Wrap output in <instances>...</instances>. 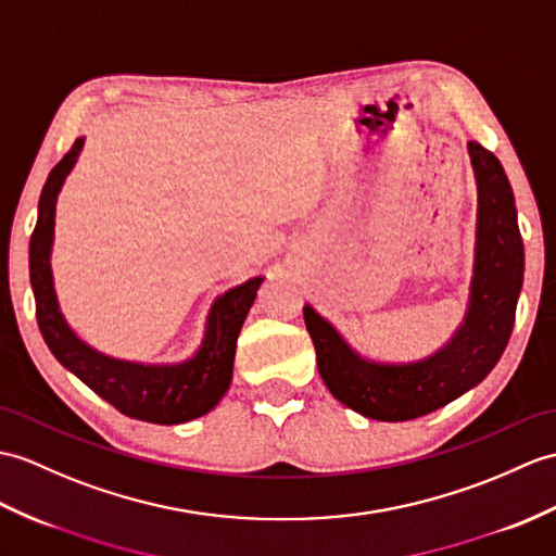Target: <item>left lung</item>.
<instances>
[{"label":"left lung","instance_id":"8db88e82","mask_svg":"<svg viewBox=\"0 0 556 556\" xmlns=\"http://www.w3.org/2000/svg\"><path fill=\"white\" fill-rule=\"evenodd\" d=\"M469 156L479 187L473 277L467 315L441 351L409 365L371 363L313 307H303L321 381L339 403L369 419L407 421L453 403L493 371L511 337L523 283L514 191L493 151L469 141Z\"/></svg>","mask_w":556,"mask_h":556}]
</instances>
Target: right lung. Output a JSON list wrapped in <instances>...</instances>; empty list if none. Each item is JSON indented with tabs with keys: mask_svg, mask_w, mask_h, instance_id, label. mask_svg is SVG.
Here are the masks:
<instances>
[{
	"mask_svg": "<svg viewBox=\"0 0 556 556\" xmlns=\"http://www.w3.org/2000/svg\"><path fill=\"white\" fill-rule=\"evenodd\" d=\"M83 144L85 139H75L71 151L49 173L30 237V283L42 339L63 367L127 417L151 424H182L208 415L231 383L239 331L263 277H253L219 295L205 321V337L197 355L179 365L127 363L77 339L59 309L49 255L54 241L56 197Z\"/></svg>",
	"mask_w": 556,
	"mask_h": 556,
	"instance_id": "right-lung-1",
	"label": "right lung"
}]
</instances>
